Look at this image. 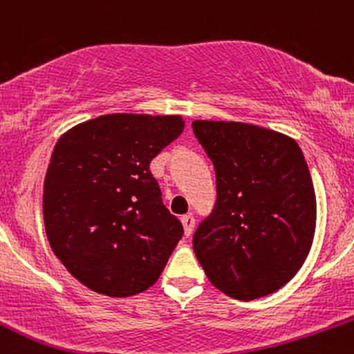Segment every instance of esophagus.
Masks as SVG:
<instances>
[{"label":"esophagus","instance_id":"1","mask_svg":"<svg viewBox=\"0 0 354 354\" xmlns=\"http://www.w3.org/2000/svg\"><path fill=\"white\" fill-rule=\"evenodd\" d=\"M181 223L183 226H185V234L186 236H191V233H193V228H194V216L193 214H185V216H181Z\"/></svg>","mask_w":354,"mask_h":354}]
</instances>
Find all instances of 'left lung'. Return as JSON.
<instances>
[{
    "label": "left lung",
    "mask_w": 354,
    "mask_h": 354,
    "mask_svg": "<svg viewBox=\"0 0 354 354\" xmlns=\"http://www.w3.org/2000/svg\"><path fill=\"white\" fill-rule=\"evenodd\" d=\"M216 171V203L193 250L213 286L251 301L274 293L303 266L316 228V196L301 148L290 136L234 121H193Z\"/></svg>",
    "instance_id": "obj_1"
}]
</instances>
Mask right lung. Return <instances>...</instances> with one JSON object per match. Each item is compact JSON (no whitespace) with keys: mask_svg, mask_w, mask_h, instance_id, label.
<instances>
[{"mask_svg":"<svg viewBox=\"0 0 354 354\" xmlns=\"http://www.w3.org/2000/svg\"><path fill=\"white\" fill-rule=\"evenodd\" d=\"M181 116L115 113L76 124L53 149L43 216L53 253L96 293L124 298L158 281L183 236L149 163Z\"/></svg>","mask_w":354,"mask_h":354,"instance_id":"obj_1","label":"right lung"}]
</instances>
